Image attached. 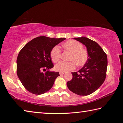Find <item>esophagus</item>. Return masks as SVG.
Here are the masks:
<instances>
[{
	"instance_id": "obj_1",
	"label": "esophagus",
	"mask_w": 123,
	"mask_h": 123,
	"mask_svg": "<svg viewBox=\"0 0 123 123\" xmlns=\"http://www.w3.org/2000/svg\"><path fill=\"white\" fill-rule=\"evenodd\" d=\"M59 73H60V75H63V74H64V72H60Z\"/></svg>"
}]
</instances>
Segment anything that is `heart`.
<instances>
[{
  "label": "heart",
  "mask_w": 123,
  "mask_h": 123,
  "mask_svg": "<svg viewBox=\"0 0 123 123\" xmlns=\"http://www.w3.org/2000/svg\"><path fill=\"white\" fill-rule=\"evenodd\" d=\"M63 48L70 53L69 62L61 61L56 64L55 69L60 72H67L74 70L77 66L81 67L87 63L88 59V53L87 49L79 42L68 40L62 44ZM50 57L54 62L59 61L61 58V50L58 46H55L50 51Z\"/></svg>",
  "instance_id": "obj_1"
}]
</instances>
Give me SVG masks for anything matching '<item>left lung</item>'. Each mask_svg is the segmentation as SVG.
Wrapping results in <instances>:
<instances>
[{
	"label": "left lung",
	"instance_id": "8db88e82",
	"mask_svg": "<svg viewBox=\"0 0 123 123\" xmlns=\"http://www.w3.org/2000/svg\"><path fill=\"white\" fill-rule=\"evenodd\" d=\"M74 38L86 47L88 59L78 72L72 73L73 79L67 85L72 92L79 95H88L97 91L105 80L107 55L95 41L84 37Z\"/></svg>",
	"mask_w": 123,
	"mask_h": 123
}]
</instances>
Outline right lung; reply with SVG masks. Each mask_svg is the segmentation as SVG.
I'll use <instances>...</instances> for the list:
<instances>
[{
  "label": "right lung",
  "instance_id": "1",
  "mask_svg": "<svg viewBox=\"0 0 123 123\" xmlns=\"http://www.w3.org/2000/svg\"><path fill=\"white\" fill-rule=\"evenodd\" d=\"M64 39L66 38L37 37L20 50L17 59V74L27 91L39 95L51 88L60 74L59 72L49 71L54 67L50 51Z\"/></svg>",
  "mask_w": 123,
  "mask_h": 123
}]
</instances>
